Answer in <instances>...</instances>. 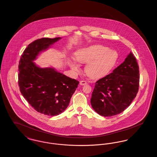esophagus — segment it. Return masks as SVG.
<instances>
[{"mask_svg": "<svg viewBox=\"0 0 157 157\" xmlns=\"http://www.w3.org/2000/svg\"><path fill=\"white\" fill-rule=\"evenodd\" d=\"M87 84V82H86V81H81V82H80V85H86Z\"/></svg>", "mask_w": 157, "mask_h": 157, "instance_id": "obj_1", "label": "esophagus"}]
</instances>
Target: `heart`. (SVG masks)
Segmentation results:
<instances>
[{
  "instance_id": "heart-1",
  "label": "heart",
  "mask_w": 157,
  "mask_h": 157,
  "mask_svg": "<svg viewBox=\"0 0 157 157\" xmlns=\"http://www.w3.org/2000/svg\"><path fill=\"white\" fill-rule=\"evenodd\" d=\"M75 59L80 63L89 62L85 69L86 74L92 78L99 79L107 75L115 66L118 55L103 46L92 45L78 51ZM70 66L75 71H79V67L75 63H71Z\"/></svg>"
}]
</instances>
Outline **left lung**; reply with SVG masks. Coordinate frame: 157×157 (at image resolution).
<instances>
[{"label": "left lung", "mask_w": 157, "mask_h": 157, "mask_svg": "<svg viewBox=\"0 0 157 157\" xmlns=\"http://www.w3.org/2000/svg\"><path fill=\"white\" fill-rule=\"evenodd\" d=\"M139 82V67L131 52L113 72L95 83L90 99L93 109L104 117L123 112L136 96Z\"/></svg>", "instance_id": "obj_1"}]
</instances>
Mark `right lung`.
Returning <instances> with one entry per match:
<instances>
[{
	"mask_svg": "<svg viewBox=\"0 0 157 157\" xmlns=\"http://www.w3.org/2000/svg\"><path fill=\"white\" fill-rule=\"evenodd\" d=\"M60 37H43L27 46L19 63L18 84L23 97L38 112L55 116L63 112L70 102L79 81L53 68H40L33 60Z\"/></svg>",
	"mask_w": 157,
	"mask_h": 157,
	"instance_id": "1",
	"label": "right lung"
}]
</instances>
